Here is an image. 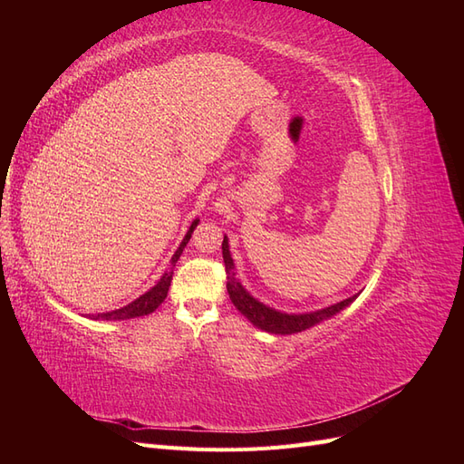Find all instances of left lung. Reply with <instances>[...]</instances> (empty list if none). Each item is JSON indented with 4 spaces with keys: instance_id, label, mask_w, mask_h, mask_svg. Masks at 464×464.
Listing matches in <instances>:
<instances>
[{
    "instance_id": "obj_1",
    "label": "left lung",
    "mask_w": 464,
    "mask_h": 464,
    "mask_svg": "<svg viewBox=\"0 0 464 464\" xmlns=\"http://www.w3.org/2000/svg\"><path fill=\"white\" fill-rule=\"evenodd\" d=\"M222 257H224V266H227V290L230 294V300L236 305V310L240 312L251 325H256L261 331L273 333V334H294V333H302L310 327H315L317 323L327 321L333 315L343 312L344 307L353 304L358 294L350 296L343 302H336L329 307H321V310L315 312H305V314H286L275 310V307L265 305L257 298L251 296V294L242 286L240 280L236 278V265L230 256V246H228V236H224L222 240Z\"/></svg>"
}]
</instances>
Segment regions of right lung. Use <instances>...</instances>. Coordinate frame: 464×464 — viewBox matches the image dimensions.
<instances>
[{
  "mask_svg": "<svg viewBox=\"0 0 464 464\" xmlns=\"http://www.w3.org/2000/svg\"><path fill=\"white\" fill-rule=\"evenodd\" d=\"M199 224V218H195L191 222V227L188 230V234L184 236V240H181L179 247L176 249V254L172 256L170 259V269L164 271V275L160 276V280L157 285H154L150 290H147L145 294H141L137 300H133L131 304L120 307V310H111V312H106V314H94V315H89L91 319H98V321H123V319H135V317H143V315H149L152 314L157 307L164 302L166 294H168V288H170V283H172V275H174V266L181 256V251H184V247L188 246L189 237L195 230V227Z\"/></svg>",
  "mask_w": 464,
  "mask_h": 464,
  "instance_id": "right-lung-1",
  "label": "right lung"
}]
</instances>
